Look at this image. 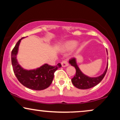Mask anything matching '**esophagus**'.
<instances>
[{"mask_svg":"<svg viewBox=\"0 0 120 120\" xmlns=\"http://www.w3.org/2000/svg\"><path fill=\"white\" fill-rule=\"evenodd\" d=\"M61 65L63 67H68L69 64L67 61H66V60H64V61L61 62Z\"/></svg>","mask_w":120,"mask_h":120,"instance_id":"esophagus-1","label":"esophagus"}]
</instances>
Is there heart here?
Listing matches in <instances>:
<instances>
[{"label": "heart", "mask_w": 120, "mask_h": 120, "mask_svg": "<svg viewBox=\"0 0 120 120\" xmlns=\"http://www.w3.org/2000/svg\"><path fill=\"white\" fill-rule=\"evenodd\" d=\"M77 45V42L75 41H65L61 45L60 49L63 51H68L73 49Z\"/></svg>", "instance_id": "1"}]
</instances>
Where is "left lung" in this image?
Returning a JSON list of instances; mask_svg holds the SVG:
<instances>
[{
    "label": "left lung",
    "instance_id": "1",
    "mask_svg": "<svg viewBox=\"0 0 120 120\" xmlns=\"http://www.w3.org/2000/svg\"><path fill=\"white\" fill-rule=\"evenodd\" d=\"M107 53L108 54L107 50ZM69 63L71 66L74 67L76 70V73H75L74 77L71 79V82L75 87L79 89H90V88L93 87L98 83H99L105 76L107 71V69H108V63H107V67H106L105 71L102 74H101L98 77H90L85 75L82 72V71H81L77 64L76 59L74 58V57L71 58L69 60Z\"/></svg>",
    "mask_w": 120,
    "mask_h": 120
}]
</instances>
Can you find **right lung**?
Here are the masks:
<instances>
[{"label": "right lung", "instance_id": "obj_1", "mask_svg": "<svg viewBox=\"0 0 120 120\" xmlns=\"http://www.w3.org/2000/svg\"><path fill=\"white\" fill-rule=\"evenodd\" d=\"M23 37L18 41L11 53V61L13 71L19 82L26 87L34 90H42L50 86L53 77L54 73L61 67L60 63L56 66L49 65L45 64L35 69L26 70L22 68L18 63L17 55L19 47Z\"/></svg>", "mask_w": 120, "mask_h": 120}]
</instances>
